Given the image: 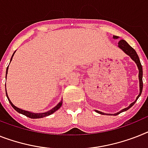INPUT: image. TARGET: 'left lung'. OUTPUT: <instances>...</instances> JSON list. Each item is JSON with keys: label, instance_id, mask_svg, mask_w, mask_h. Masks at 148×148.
Listing matches in <instances>:
<instances>
[{"label": "left lung", "instance_id": "8db88e82", "mask_svg": "<svg viewBox=\"0 0 148 148\" xmlns=\"http://www.w3.org/2000/svg\"><path fill=\"white\" fill-rule=\"evenodd\" d=\"M114 38L116 39V38H118V37H116V36H114ZM118 47H120V49H122L123 50L124 52H125V53L127 54V55L130 56L132 58V59L133 61H135V63H136V64H137L138 68V70H139L138 77H139V84H140V93H139V95H138V96L137 97V99H136V100H135L134 102L132 103L130 106L128 107V108H126L123 109V110H121L120 112L116 113V114H114V115H117V114H119L120 113L123 112V111H125V110H127L128 109H130V108H131V107L134 104H135V101H137L138 99L139 98V96L141 95V92H142V89H143V81H142L143 71H142V66H141V62H140V59H139V58H138V54L136 53V52H135V49H134L133 48L131 47V46L129 45V43H128L126 41H125L124 40H120V41H119ZM96 112L99 113V114H103V115L105 114V113H102V112H101V111H99V110H96ZM109 115H111V114H109Z\"/></svg>", "mask_w": 148, "mask_h": 148}]
</instances>
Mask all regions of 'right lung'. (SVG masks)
Returning <instances> with one entry per match:
<instances>
[{
  "label": "right lung",
  "mask_w": 148,
  "mask_h": 148,
  "mask_svg": "<svg viewBox=\"0 0 148 148\" xmlns=\"http://www.w3.org/2000/svg\"><path fill=\"white\" fill-rule=\"evenodd\" d=\"M13 55H14V53L13 54ZM13 56H12V58H11L10 61H12V59H13ZM9 67V66H8ZM8 67L7 68V71H8ZM6 78H7V75H6ZM7 94V93H6ZM7 99H8V101H10V103L11 106L13 107V108L15 109V110H16L17 112L20 113V114H23V115H25V116H28V117H29V118H32V119H38V118H42V117H44V116H49V115H50V114H53V113L55 112V111H56L58 109L60 108V107L62 106V101H60V102L58 104V105H56V106L55 107V108H53L52 110H49V111H47V112H45V113H36V114H34V113H32V112H29V111H26V110H22V109L20 108H16V107L14 105H13V103L11 102L10 100V99L8 98V95H7Z\"/></svg>",
  "instance_id": "1"
}]
</instances>
